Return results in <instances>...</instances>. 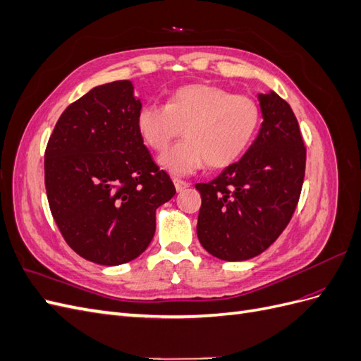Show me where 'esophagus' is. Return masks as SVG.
Returning <instances> with one entry per match:
<instances>
[{
    "label": "esophagus",
    "instance_id": "1",
    "mask_svg": "<svg viewBox=\"0 0 361 361\" xmlns=\"http://www.w3.org/2000/svg\"><path fill=\"white\" fill-rule=\"evenodd\" d=\"M173 183H174V187H176V191H178V192H180V191H183L185 188L190 187V183H188L187 180H182V179H179V178H173Z\"/></svg>",
    "mask_w": 361,
    "mask_h": 361
}]
</instances>
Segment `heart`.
Returning a JSON list of instances; mask_svg holds the SVG:
<instances>
[{
    "label": "heart",
    "instance_id": "1",
    "mask_svg": "<svg viewBox=\"0 0 361 361\" xmlns=\"http://www.w3.org/2000/svg\"><path fill=\"white\" fill-rule=\"evenodd\" d=\"M260 125V106L251 96L233 94L211 84L174 90L166 105L146 104L137 114V129L147 147L162 152L183 128L185 138L159 157L164 170L187 176L204 164L231 166L251 145Z\"/></svg>",
    "mask_w": 361,
    "mask_h": 361
}]
</instances>
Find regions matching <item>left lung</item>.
<instances>
[{"label": "left lung", "instance_id": "obj_1", "mask_svg": "<svg viewBox=\"0 0 361 361\" xmlns=\"http://www.w3.org/2000/svg\"><path fill=\"white\" fill-rule=\"evenodd\" d=\"M264 122L255 143L220 176L197 183V236L212 256L236 262L265 251L297 209L305 174V146L289 104L259 94Z\"/></svg>", "mask_w": 361, "mask_h": 361}]
</instances>
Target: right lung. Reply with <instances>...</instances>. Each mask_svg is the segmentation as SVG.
Instances as JSON below:
<instances>
[{
    "mask_svg": "<svg viewBox=\"0 0 361 361\" xmlns=\"http://www.w3.org/2000/svg\"><path fill=\"white\" fill-rule=\"evenodd\" d=\"M140 99L128 80L94 87L60 116L45 150L49 209L81 257L114 267L155 235V211L176 188L137 129Z\"/></svg>",
    "mask_w": 361,
    "mask_h": 361,
    "instance_id": "right-lung-1",
    "label": "right lung"
}]
</instances>
